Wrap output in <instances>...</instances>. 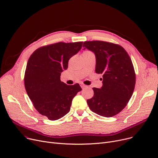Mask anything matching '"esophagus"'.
<instances>
[{
	"instance_id": "1",
	"label": "esophagus",
	"mask_w": 158,
	"mask_h": 158,
	"mask_svg": "<svg viewBox=\"0 0 158 158\" xmlns=\"http://www.w3.org/2000/svg\"><path fill=\"white\" fill-rule=\"evenodd\" d=\"M80 86H81V88H82V89H85V88H87V87H88V86L85 85L84 84H82V83H81Z\"/></svg>"
}]
</instances>
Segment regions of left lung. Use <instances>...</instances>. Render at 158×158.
I'll return each instance as SVG.
<instances>
[{"instance_id":"left-lung-1","label":"left lung","mask_w":158,"mask_h":158,"mask_svg":"<svg viewBox=\"0 0 158 158\" xmlns=\"http://www.w3.org/2000/svg\"><path fill=\"white\" fill-rule=\"evenodd\" d=\"M84 49L95 56V72L102 74V86L93 88L94 97L87 100L91 110L110 118L119 114L131 98L135 74L128 54L119 45L100 40L86 41Z\"/></svg>"}]
</instances>
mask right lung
Wrapping results in <instances>:
<instances>
[{
  "label": "right lung",
  "mask_w": 158,
  "mask_h": 158,
  "mask_svg": "<svg viewBox=\"0 0 158 158\" xmlns=\"http://www.w3.org/2000/svg\"><path fill=\"white\" fill-rule=\"evenodd\" d=\"M82 46L83 42L50 44L39 48L28 59L24 75L27 94L37 110L50 120L69 112L73 98L82 90L78 83L67 85L60 78Z\"/></svg>",
  "instance_id": "add662e5"
}]
</instances>
